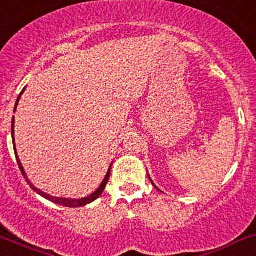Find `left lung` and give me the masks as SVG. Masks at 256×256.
Wrapping results in <instances>:
<instances>
[{"label": "left lung", "mask_w": 256, "mask_h": 256, "mask_svg": "<svg viewBox=\"0 0 256 256\" xmlns=\"http://www.w3.org/2000/svg\"><path fill=\"white\" fill-rule=\"evenodd\" d=\"M148 178H150V176H148ZM150 182H152V184H153V185H154V182H152V180H150ZM154 188H156V189H158V188H157V186H156V185H154Z\"/></svg>", "instance_id": "1"}]
</instances>
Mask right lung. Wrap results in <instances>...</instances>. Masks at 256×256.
<instances>
[{
    "label": "right lung",
    "instance_id": "right-lung-1",
    "mask_svg": "<svg viewBox=\"0 0 256 256\" xmlns=\"http://www.w3.org/2000/svg\"><path fill=\"white\" fill-rule=\"evenodd\" d=\"M24 90H26V87L23 88V90H22V92H20V96H18V98H17V102H16V106H14V112H16V110H17L18 103H20V99L22 94L24 93ZM12 142H13V148H14V153H16V158H17L18 166H20V169L22 174H23V176L26 178V182H28V184L30 185V188H32V189L34 190V192L39 194V195H40V196H42V198H46V200L51 201V202L58 204V205H61V206H66V207H80V206H86V205H88V204L93 202L94 200H96V198H98L99 196H100L102 194H103L104 189H106V184H108V180H109V178H110V169H112V164H110L109 169H108L106 176V178H104L103 182H102V184L99 185L98 189H96V192H94L93 194H90V196H87V198H56V196L49 195V194H46V192H42V190H39V189H38V188H36V186H34L33 184H32V182H30V180L28 179V176H26V170H24L23 166H22V163H20V158H18L17 150H16V144H14V116H13V119H12Z\"/></svg>",
    "mask_w": 256,
    "mask_h": 256
}]
</instances>
